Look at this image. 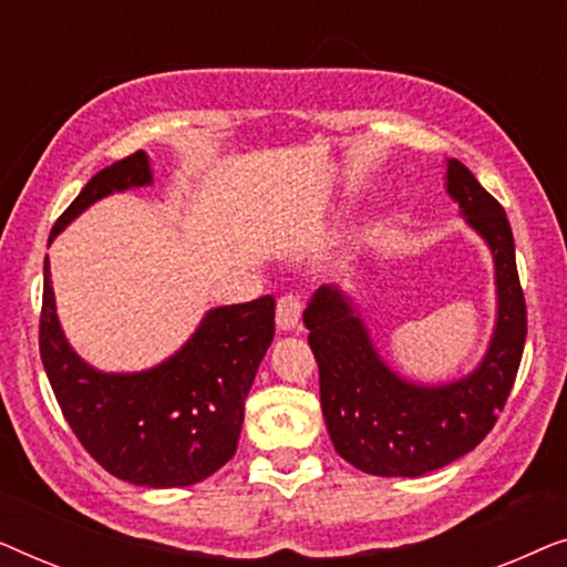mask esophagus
Listing matches in <instances>:
<instances>
[{"label": "esophagus", "mask_w": 567, "mask_h": 567, "mask_svg": "<svg viewBox=\"0 0 567 567\" xmlns=\"http://www.w3.org/2000/svg\"><path fill=\"white\" fill-rule=\"evenodd\" d=\"M299 317H301V299L299 297L289 293V297L278 299V307H276L278 328H281L284 332L299 330Z\"/></svg>", "instance_id": "obj_1"}]
</instances>
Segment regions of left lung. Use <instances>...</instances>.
<instances>
[{
	"mask_svg": "<svg viewBox=\"0 0 567 567\" xmlns=\"http://www.w3.org/2000/svg\"><path fill=\"white\" fill-rule=\"evenodd\" d=\"M444 181L493 255L495 324L470 374L441 384L398 374L379 353L359 301L340 286L317 289L305 309L332 446L369 475L417 477L472 452L498 421L522 363L526 305L506 212L460 159H446Z\"/></svg>",
	"mask_w": 567,
	"mask_h": 567,
	"instance_id": "1",
	"label": "left lung"
}]
</instances>
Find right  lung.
<instances>
[{
    "label": "right lung",
    "instance_id": "add662e5",
    "mask_svg": "<svg viewBox=\"0 0 567 567\" xmlns=\"http://www.w3.org/2000/svg\"><path fill=\"white\" fill-rule=\"evenodd\" d=\"M152 183L146 152L100 169L53 224L49 245L92 204ZM274 297L214 307L157 367L100 371L66 340L49 258L43 262L41 359L61 413L100 467L142 487L196 485L235 456L247 392L274 343Z\"/></svg>",
    "mask_w": 567,
    "mask_h": 567
}]
</instances>
